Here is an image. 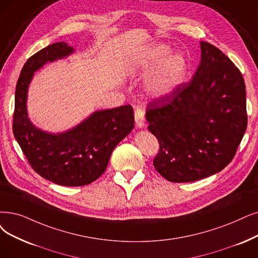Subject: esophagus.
Instances as JSON below:
<instances>
[{
    "mask_svg": "<svg viewBox=\"0 0 258 258\" xmlns=\"http://www.w3.org/2000/svg\"><path fill=\"white\" fill-rule=\"evenodd\" d=\"M135 120L137 123L138 128L144 127V123H145V111L144 109L138 107L135 111Z\"/></svg>",
    "mask_w": 258,
    "mask_h": 258,
    "instance_id": "obj_1",
    "label": "esophagus"
}]
</instances>
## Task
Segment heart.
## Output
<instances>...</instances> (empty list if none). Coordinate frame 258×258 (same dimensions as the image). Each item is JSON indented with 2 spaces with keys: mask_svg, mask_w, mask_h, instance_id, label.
I'll list each match as a JSON object with an SVG mask.
<instances>
[{
  "mask_svg": "<svg viewBox=\"0 0 258 258\" xmlns=\"http://www.w3.org/2000/svg\"><path fill=\"white\" fill-rule=\"evenodd\" d=\"M169 47L157 45L146 49L132 61L131 69L135 72L145 71L159 62L152 72L148 82V89L157 96L168 95L183 81L186 75V62L181 55H170Z\"/></svg>",
  "mask_w": 258,
  "mask_h": 258,
  "instance_id": "b5f03b06",
  "label": "heart"
}]
</instances>
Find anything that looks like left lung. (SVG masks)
Instances as JSON below:
<instances>
[{
    "label": "left lung",
    "instance_id": "obj_1",
    "mask_svg": "<svg viewBox=\"0 0 258 258\" xmlns=\"http://www.w3.org/2000/svg\"><path fill=\"white\" fill-rule=\"evenodd\" d=\"M200 45V66L191 80L147 105L148 129L160 144L153 166L170 182L221 171L235 157L248 125L240 71L219 48Z\"/></svg>",
    "mask_w": 258,
    "mask_h": 258
}]
</instances>
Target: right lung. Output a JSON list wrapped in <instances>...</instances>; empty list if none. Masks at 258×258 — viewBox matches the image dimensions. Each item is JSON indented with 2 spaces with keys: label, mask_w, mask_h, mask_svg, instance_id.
<instances>
[{
  "label": "right lung",
  "mask_w": 258,
  "mask_h": 258,
  "mask_svg": "<svg viewBox=\"0 0 258 258\" xmlns=\"http://www.w3.org/2000/svg\"><path fill=\"white\" fill-rule=\"evenodd\" d=\"M74 48L66 42L50 44L29 57L17 82L13 131L32 168L63 186H82L105 172L113 149L135 127L131 105L97 111L61 135L37 129L27 118V89L34 72L47 61L63 58Z\"/></svg>",
  "instance_id": "obj_1"
}]
</instances>
